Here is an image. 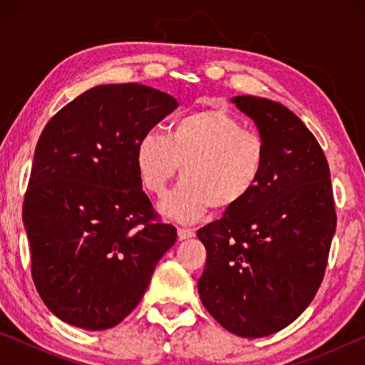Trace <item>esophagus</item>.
Masks as SVG:
<instances>
[{"mask_svg": "<svg viewBox=\"0 0 365 365\" xmlns=\"http://www.w3.org/2000/svg\"><path fill=\"white\" fill-rule=\"evenodd\" d=\"M191 237H195L193 228H190V227H178V238L187 240V238H191Z\"/></svg>", "mask_w": 365, "mask_h": 365, "instance_id": "1", "label": "esophagus"}]
</instances>
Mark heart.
<instances>
[{
	"label": "heart",
	"instance_id": "b5f03b06",
	"mask_svg": "<svg viewBox=\"0 0 365 365\" xmlns=\"http://www.w3.org/2000/svg\"><path fill=\"white\" fill-rule=\"evenodd\" d=\"M267 160V145L225 109L202 108L178 115L168 135L148 130L135 148V165L148 193L160 196L182 165L183 182L160 202L165 214L195 220L227 212L257 187Z\"/></svg>",
	"mask_w": 365,
	"mask_h": 365
}]
</instances>
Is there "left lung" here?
<instances>
[{
  "label": "left lung",
  "mask_w": 365,
  "mask_h": 365,
  "mask_svg": "<svg viewBox=\"0 0 365 365\" xmlns=\"http://www.w3.org/2000/svg\"><path fill=\"white\" fill-rule=\"evenodd\" d=\"M233 103L256 122L267 160L252 193L197 230L207 252L197 292L224 329L259 338L285 329L311 304L336 211L324 150L299 117L264 98Z\"/></svg>",
  "instance_id": "left-lung-1"
}]
</instances>
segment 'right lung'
Wrapping results in <instances>:
<instances>
[{"instance_id":"obj_1","label":"right lung","mask_w":365,"mask_h":365,"mask_svg":"<svg viewBox=\"0 0 365 365\" xmlns=\"http://www.w3.org/2000/svg\"><path fill=\"white\" fill-rule=\"evenodd\" d=\"M178 106L140 83L100 85L43 128L24 196L32 279L54 316L85 330L122 322L177 240L141 188L135 148Z\"/></svg>"}]
</instances>
